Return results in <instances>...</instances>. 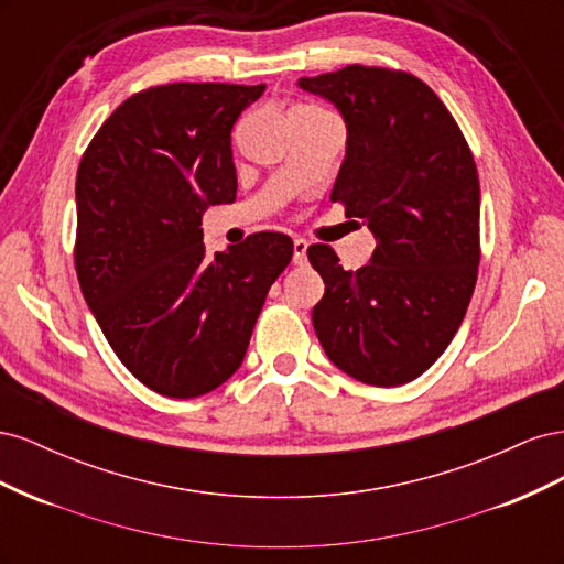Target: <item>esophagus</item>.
Segmentation results:
<instances>
[{
    "label": "esophagus",
    "mask_w": 564,
    "mask_h": 564,
    "mask_svg": "<svg viewBox=\"0 0 564 564\" xmlns=\"http://www.w3.org/2000/svg\"><path fill=\"white\" fill-rule=\"evenodd\" d=\"M305 261H308V242L294 240V263L303 265Z\"/></svg>",
    "instance_id": "1"
}]
</instances>
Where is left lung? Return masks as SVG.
I'll return each mask as SVG.
<instances>
[{
	"mask_svg": "<svg viewBox=\"0 0 564 564\" xmlns=\"http://www.w3.org/2000/svg\"><path fill=\"white\" fill-rule=\"evenodd\" d=\"M346 122L332 202L377 237L367 265L308 247L324 280L313 327L348 377L392 388L429 369L464 322L480 263V181L464 133L421 79L348 65L301 77Z\"/></svg>",
	"mask_w": 564,
	"mask_h": 564,
	"instance_id": "8db88e82",
	"label": "left lung"
}]
</instances>
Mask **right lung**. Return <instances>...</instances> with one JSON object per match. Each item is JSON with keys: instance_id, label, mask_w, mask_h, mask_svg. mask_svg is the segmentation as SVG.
Masks as SVG:
<instances>
[{"instance_id": "obj_1", "label": "right lung", "mask_w": 564, "mask_h": 564, "mask_svg": "<svg viewBox=\"0 0 564 564\" xmlns=\"http://www.w3.org/2000/svg\"><path fill=\"white\" fill-rule=\"evenodd\" d=\"M263 91L207 82L135 94L79 162L84 301L122 365L166 398H199L240 369L268 289L292 261L282 232L204 256L202 214L237 193L232 124Z\"/></svg>"}]
</instances>
